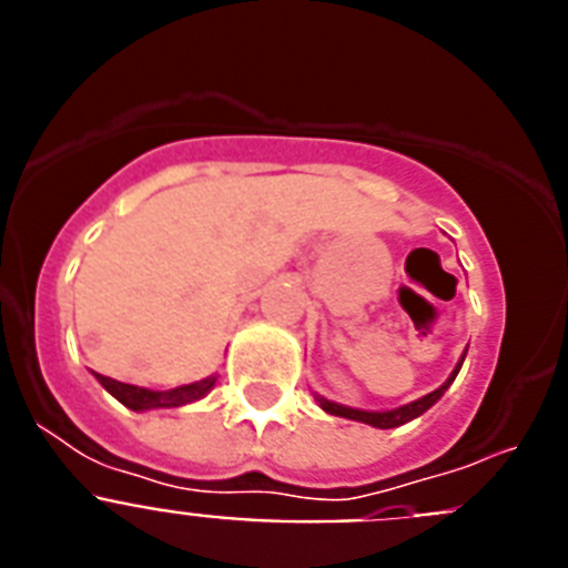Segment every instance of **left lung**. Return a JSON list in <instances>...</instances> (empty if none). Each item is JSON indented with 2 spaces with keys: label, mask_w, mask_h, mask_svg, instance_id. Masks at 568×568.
I'll return each instance as SVG.
<instances>
[{
  "label": "left lung",
  "mask_w": 568,
  "mask_h": 568,
  "mask_svg": "<svg viewBox=\"0 0 568 568\" xmlns=\"http://www.w3.org/2000/svg\"><path fill=\"white\" fill-rule=\"evenodd\" d=\"M464 358H466V353L460 355V361H458V366H455V369H453V375H449V378H446L444 384H440L438 389H435V393L424 395V398L413 400V404L395 406V409H381V413H369V409H353V406H344V404H335V400H327V398H324V395H315V400H318V406H321V409H324V413L338 415V418L361 420V424H369V426H375V429H395V426L409 424V420H415V418H418V415H424L426 409H429V406L438 404L440 395H444L446 389L453 386L455 375L460 373V364H464Z\"/></svg>",
  "instance_id": "obj_1"
}]
</instances>
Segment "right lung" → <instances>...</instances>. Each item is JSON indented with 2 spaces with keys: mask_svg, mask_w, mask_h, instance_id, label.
I'll return each mask as SVG.
<instances>
[{
  "mask_svg": "<svg viewBox=\"0 0 568 568\" xmlns=\"http://www.w3.org/2000/svg\"><path fill=\"white\" fill-rule=\"evenodd\" d=\"M97 375L99 384L113 395L119 404H124L133 413H148V409H173V406H184L193 404V400L204 398L215 386V375L204 381H195V384H184L175 386V389H144V386H133V384H122V381H113L108 375Z\"/></svg>",
  "mask_w": 568,
  "mask_h": 568,
  "instance_id": "add662e5",
  "label": "right lung"
}]
</instances>
